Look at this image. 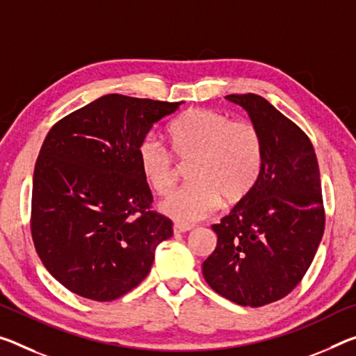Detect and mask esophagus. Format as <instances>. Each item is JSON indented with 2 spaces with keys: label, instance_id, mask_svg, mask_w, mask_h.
Segmentation results:
<instances>
[{
  "label": "esophagus",
  "instance_id": "34e87169",
  "mask_svg": "<svg viewBox=\"0 0 356 356\" xmlns=\"http://www.w3.org/2000/svg\"><path fill=\"white\" fill-rule=\"evenodd\" d=\"M191 227L190 225H174V233L176 234H180V233H187V231H190Z\"/></svg>",
  "mask_w": 356,
  "mask_h": 356
}]
</instances>
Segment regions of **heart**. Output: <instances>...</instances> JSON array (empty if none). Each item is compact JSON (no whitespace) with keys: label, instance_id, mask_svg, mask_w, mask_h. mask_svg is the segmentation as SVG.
<instances>
[{"label":"heart","instance_id":"obj_1","mask_svg":"<svg viewBox=\"0 0 356 356\" xmlns=\"http://www.w3.org/2000/svg\"><path fill=\"white\" fill-rule=\"evenodd\" d=\"M171 148L149 134L139 145V166L158 195L179 180L177 161L187 163L190 185L160 202V211L179 223H195L220 206L236 204L250 193L263 166L257 127L212 109H191L169 127Z\"/></svg>","mask_w":356,"mask_h":356}]
</instances>
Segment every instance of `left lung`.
<instances>
[{
  "instance_id": "obj_1",
  "label": "left lung",
  "mask_w": 356,
  "mask_h": 356,
  "mask_svg": "<svg viewBox=\"0 0 356 356\" xmlns=\"http://www.w3.org/2000/svg\"><path fill=\"white\" fill-rule=\"evenodd\" d=\"M244 107L263 143L250 193L220 223L217 247L202 263L212 290L239 306L261 307L302 280L325 231L317 155L302 129L255 93L228 95Z\"/></svg>"
}]
</instances>
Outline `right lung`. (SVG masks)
<instances>
[{"label": "right lung", "instance_id": "1", "mask_svg": "<svg viewBox=\"0 0 356 356\" xmlns=\"http://www.w3.org/2000/svg\"><path fill=\"white\" fill-rule=\"evenodd\" d=\"M180 103L104 95L55 123L39 152L31 236L54 277L92 301H114L147 277L172 222L152 211L139 145Z\"/></svg>", "mask_w": 356, "mask_h": 356}]
</instances>
